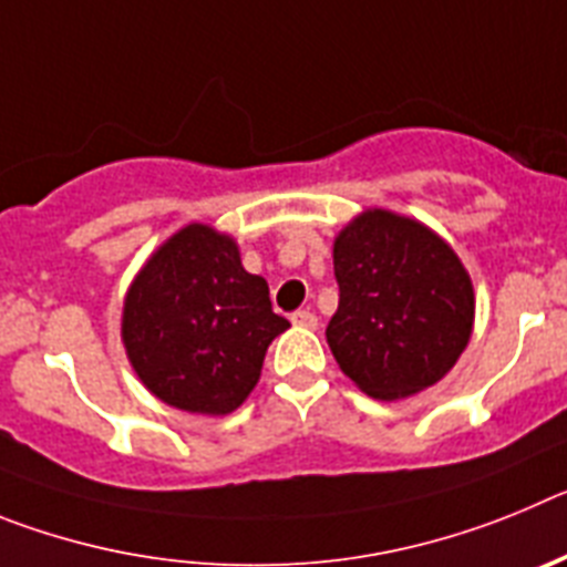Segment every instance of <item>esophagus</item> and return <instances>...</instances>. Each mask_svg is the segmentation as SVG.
<instances>
[{
    "label": "esophagus",
    "mask_w": 567,
    "mask_h": 567,
    "mask_svg": "<svg viewBox=\"0 0 567 567\" xmlns=\"http://www.w3.org/2000/svg\"><path fill=\"white\" fill-rule=\"evenodd\" d=\"M292 323H295V327L315 329V327H318V315L309 312V309H298V312L292 315Z\"/></svg>",
    "instance_id": "34e87169"
}]
</instances>
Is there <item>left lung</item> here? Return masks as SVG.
I'll use <instances>...</instances> for the list:
<instances>
[{
  "label": "left lung",
  "instance_id": "1",
  "mask_svg": "<svg viewBox=\"0 0 567 567\" xmlns=\"http://www.w3.org/2000/svg\"><path fill=\"white\" fill-rule=\"evenodd\" d=\"M340 300L327 327L346 378L378 400L437 383L463 354L474 289L454 249L412 218L369 209L334 238Z\"/></svg>",
  "mask_w": 567,
  "mask_h": 567
}]
</instances>
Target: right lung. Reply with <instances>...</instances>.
Segmentation results:
<instances>
[{"label": "right lung", "instance_id": "right-lung-1", "mask_svg": "<svg viewBox=\"0 0 567 567\" xmlns=\"http://www.w3.org/2000/svg\"><path fill=\"white\" fill-rule=\"evenodd\" d=\"M289 327L267 280L240 267L235 240L189 224L130 287L122 338L135 374L167 405L235 412L260 378L267 346Z\"/></svg>", "mask_w": 567, "mask_h": 567}]
</instances>
